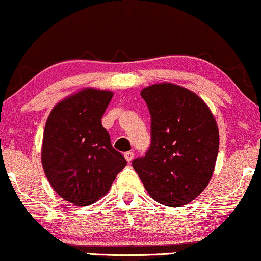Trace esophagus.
Instances as JSON below:
<instances>
[{"label": "esophagus", "mask_w": 261, "mask_h": 261, "mask_svg": "<svg viewBox=\"0 0 261 261\" xmlns=\"http://www.w3.org/2000/svg\"><path fill=\"white\" fill-rule=\"evenodd\" d=\"M124 159L127 160V162H130V161L134 159L133 151H127V152H124Z\"/></svg>", "instance_id": "obj_1"}]
</instances>
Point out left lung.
Instances as JSON below:
<instances>
[{"label": "left lung", "mask_w": 261, "mask_h": 261, "mask_svg": "<svg viewBox=\"0 0 261 261\" xmlns=\"http://www.w3.org/2000/svg\"><path fill=\"white\" fill-rule=\"evenodd\" d=\"M140 94L151 115V145L133 168L159 203L188 204L213 175L219 150L214 116L197 94L173 83L149 86Z\"/></svg>", "instance_id": "1"}]
</instances>
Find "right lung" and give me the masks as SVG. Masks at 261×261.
Here are the masks:
<instances>
[{
  "mask_svg": "<svg viewBox=\"0 0 261 261\" xmlns=\"http://www.w3.org/2000/svg\"><path fill=\"white\" fill-rule=\"evenodd\" d=\"M114 93L85 88L54 106L42 141L44 174L63 199L86 207L108 194L127 161L111 145L101 117Z\"/></svg>",
  "mask_w": 261,
  "mask_h": 261,
  "instance_id": "right-lung-1",
  "label": "right lung"
}]
</instances>
